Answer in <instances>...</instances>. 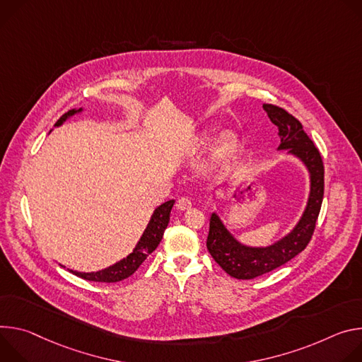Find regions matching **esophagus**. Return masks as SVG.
<instances>
[{
	"label": "esophagus",
	"mask_w": 362,
	"mask_h": 362,
	"mask_svg": "<svg viewBox=\"0 0 362 362\" xmlns=\"http://www.w3.org/2000/svg\"><path fill=\"white\" fill-rule=\"evenodd\" d=\"M191 206H192V204H191V199H189L188 197H181V198H178V202H177V204H175L177 210H180V211L189 210Z\"/></svg>",
	"instance_id": "obj_1"
}]
</instances>
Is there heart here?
<instances>
[{"instance_id": "1", "label": "heart", "mask_w": 362, "mask_h": 362, "mask_svg": "<svg viewBox=\"0 0 362 362\" xmlns=\"http://www.w3.org/2000/svg\"><path fill=\"white\" fill-rule=\"evenodd\" d=\"M211 141V135L209 132H198L197 135H194V138L189 142V152L195 153L199 149L206 148ZM238 146V139L233 132H224L218 136L216 148H214V163L217 165H221L235 153Z\"/></svg>"}]
</instances>
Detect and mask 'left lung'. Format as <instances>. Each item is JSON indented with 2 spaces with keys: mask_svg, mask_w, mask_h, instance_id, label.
I'll return each mask as SVG.
<instances>
[{
  "mask_svg": "<svg viewBox=\"0 0 362 362\" xmlns=\"http://www.w3.org/2000/svg\"><path fill=\"white\" fill-rule=\"evenodd\" d=\"M263 109L279 129L280 142L276 149L285 151L286 155L295 156L305 165L309 174V194L306 206L293 228L267 246L242 243L228 230L218 213H211L207 249L226 273L243 280L255 279L288 263L308 246L324 198L322 158L305 134L302 124L282 107L266 103ZM218 188L213 191V199H216Z\"/></svg>",
  "mask_w": 362,
  "mask_h": 362,
  "instance_id": "obj_1",
  "label": "left lung"
}]
</instances>
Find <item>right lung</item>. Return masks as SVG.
<instances>
[{
    "instance_id": "obj_1",
    "label": "right lung",
    "mask_w": 362,
    "mask_h": 362,
    "mask_svg": "<svg viewBox=\"0 0 362 362\" xmlns=\"http://www.w3.org/2000/svg\"><path fill=\"white\" fill-rule=\"evenodd\" d=\"M85 109L78 107V109H71L67 113H64L57 122H56V128L62 127L67 119H70L74 115L82 113ZM52 132V131H50ZM174 199H170V202H165L160 206H158L151 218L149 223L146 224L141 238L138 240L136 246L134 247L132 253H129L127 257L120 259L119 262L113 263L112 266H107L102 270L98 272H77L73 269H69V272H71L73 274L82 277L85 280H92V282H105V284H115V282H120L127 277H129L131 274H134L136 272V269L145 262V259L158 247V245L163 240L164 231L170 223V214L174 206Z\"/></svg>"
}]
</instances>
